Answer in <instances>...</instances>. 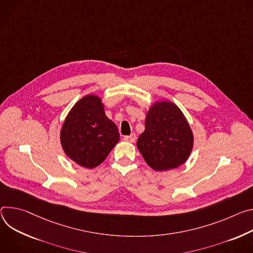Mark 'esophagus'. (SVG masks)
I'll use <instances>...</instances> for the list:
<instances>
[{
    "instance_id": "1",
    "label": "esophagus",
    "mask_w": 253,
    "mask_h": 253,
    "mask_svg": "<svg viewBox=\"0 0 253 253\" xmlns=\"http://www.w3.org/2000/svg\"><path fill=\"white\" fill-rule=\"evenodd\" d=\"M124 138H125V141H126V142L134 143L135 139H136V135H135L134 133H131V134H129V135H126Z\"/></svg>"
}]
</instances>
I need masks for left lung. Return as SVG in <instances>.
<instances>
[{"label":"left lung","instance_id":"left-lung-1","mask_svg":"<svg viewBox=\"0 0 253 253\" xmlns=\"http://www.w3.org/2000/svg\"><path fill=\"white\" fill-rule=\"evenodd\" d=\"M137 149L155 171L183 165L193 148V133L180 108L170 101L156 102L147 114Z\"/></svg>","mask_w":253,"mask_h":253}]
</instances>
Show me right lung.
<instances>
[{
	"label": "right lung",
	"mask_w": 253,
	"mask_h": 253,
	"mask_svg": "<svg viewBox=\"0 0 253 253\" xmlns=\"http://www.w3.org/2000/svg\"><path fill=\"white\" fill-rule=\"evenodd\" d=\"M65 154L81 167L100 165L120 141L117 126L104 114L96 95L81 98L68 114L60 133Z\"/></svg>",
	"instance_id": "obj_1"
}]
</instances>
